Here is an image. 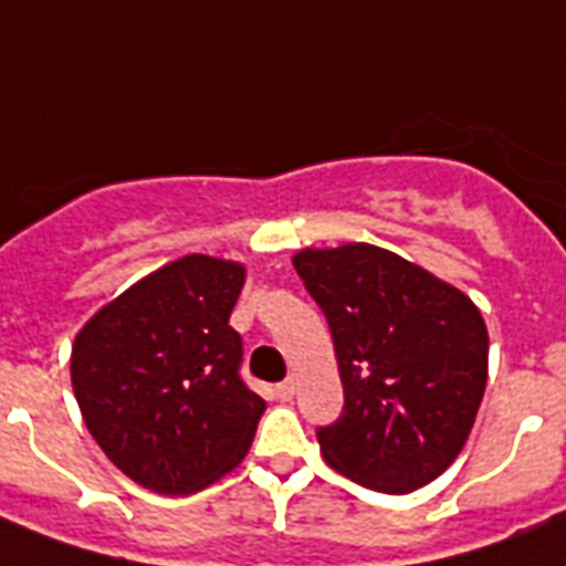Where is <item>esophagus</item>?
<instances>
[{"instance_id": "1", "label": "esophagus", "mask_w": 566, "mask_h": 566, "mask_svg": "<svg viewBox=\"0 0 566 566\" xmlns=\"http://www.w3.org/2000/svg\"><path fill=\"white\" fill-rule=\"evenodd\" d=\"M295 387H297L295 378H286V380H283V384H277V398H280V401H289V398L295 396Z\"/></svg>"}]
</instances>
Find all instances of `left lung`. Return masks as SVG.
I'll list each match as a JSON object with an SVG mask.
<instances>
[{
  "mask_svg": "<svg viewBox=\"0 0 566 566\" xmlns=\"http://www.w3.org/2000/svg\"><path fill=\"white\" fill-rule=\"evenodd\" d=\"M331 324L345 405L315 431L324 461L378 493L433 481L470 437L488 327L470 297L375 244L292 260Z\"/></svg>",
  "mask_w": 566,
  "mask_h": 566,
  "instance_id": "obj_1",
  "label": "left lung"
}]
</instances>
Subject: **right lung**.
<instances>
[{"mask_svg": "<svg viewBox=\"0 0 566 566\" xmlns=\"http://www.w3.org/2000/svg\"><path fill=\"white\" fill-rule=\"evenodd\" d=\"M244 269L191 253L153 271L82 327L70 378L91 437L142 488L182 496L251 449L265 401L230 327Z\"/></svg>", "mask_w": 566, "mask_h": 566, "instance_id": "1", "label": "right lung"}]
</instances>
